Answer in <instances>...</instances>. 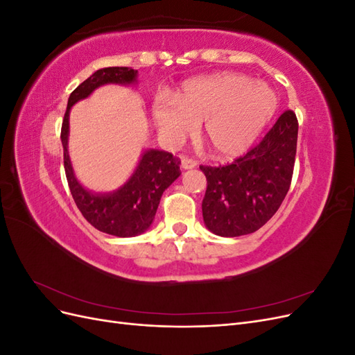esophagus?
I'll return each mask as SVG.
<instances>
[{
	"label": "esophagus",
	"mask_w": 355,
	"mask_h": 355,
	"mask_svg": "<svg viewBox=\"0 0 355 355\" xmlns=\"http://www.w3.org/2000/svg\"><path fill=\"white\" fill-rule=\"evenodd\" d=\"M180 163H182V168H184V170H191V168H194L197 166V163H196L194 159L187 158V157H182L180 158Z\"/></svg>",
	"instance_id": "34e87169"
}]
</instances>
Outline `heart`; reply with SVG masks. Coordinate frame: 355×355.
<instances>
[{
    "mask_svg": "<svg viewBox=\"0 0 355 355\" xmlns=\"http://www.w3.org/2000/svg\"><path fill=\"white\" fill-rule=\"evenodd\" d=\"M278 108L270 84L243 73L218 72L185 81L173 99L158 94L153 118L167 146L178 148L197 130L216 158H235L249 149Z\"/></svg>",
    "mask_w": 355,
    "mask_h": 355,
    "instance_id": "1",
    "label": "heart"
}]
</instances>
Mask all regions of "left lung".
<instances>
[{
	"mask_svg": "<svg viewBox=\"0 0 355 355\" xmlns=\"http://www.w3.org/2000/svg\"><path fill=\"white\" fill-rule=\"evenodd\" d=\"M296 142V115L286 111L261 144L232 164L200 166L207 179L201 204L206 228L220 237H239L263 227L290 188Z\"/></svg>",
	"mask_w": 355,
	"mask_h": 355,
	"instance_id": "left-lung-1",
	"label": "left lung"
}]
</instances>
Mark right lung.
I'll use <instances>...</instances> for the list:
<instances>
[{"label": "right lung", "instance_id": "add662e5", "mask_svg": "<svg viewBox=\"0 0 355 355\" xmlns=\"http://www.w3.org/2000/svg\"><path fill=\"white\" fill-rule=\"evenodd\" d=\"M105 84H137V71L125 67L103 68L92 73L71 93L60 133L63 164L73 201L87 222L96 230L115 237H135L153 225L161 196L180 176V161L170 153L145 149L130 178L118 189L92 192L80 184L68 153L69 112L75 103L87 99Z\"/></svg>", "mask_w": 355, "mask_h": 355}]
</instances>
